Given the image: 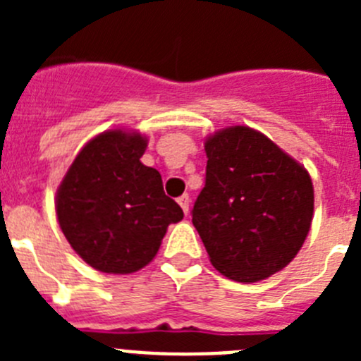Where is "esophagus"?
Returning <instances> with one entry per match:
<instances>
[{
	"label": "esophagus",
	"mask_w": 361,
	"mask_h": 361,
	"mask_svg": "<svg viewBox=\"0 0 361 361\" xmlns=\"http://www.w3.org/2000/svg\"><path fill=\"white\" fill-rule=\"evenodd\" d=\"M177 202L180 204V208H183L184 213L190 212V202H191V199H190V195H188V193H184L183 197H178Z\"/></svg>",
	"instance_id": "1"
}]
</instances>
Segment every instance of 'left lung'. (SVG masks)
Masks as SVG:
<instances>
[{"mask_svg": "<svg viewBox=\"0 0 361 361\" xmlns=\"http://www.w3.org/2000/svg\"><path fill=\"white\" fill-rule=\"evenodd\" d=\"M204 148L206 184L191 222L213 267L244 283L275 275L296 257L311 228V177L247 126L216 132Z\"/></svg>", "mask_w": 361, "mask_h": 361, "instance_id": "left-lung-1", "label": "left lung"}]
</instances>
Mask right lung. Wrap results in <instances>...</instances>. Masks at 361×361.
I'll return each instance as SVG.
<instances>
[{"label": "right lung", "mask_w": 361, "mask_h": 361, "mask_svg": "<svg viewBox=\"0 0 361 361\" xmlns=\"http://www.w3.org/2000/svg\"><path fill=\"white\" fill-rule=\"evenodd\" d=\"M141 133L110 130L79 152L57 190L59 226L94 269L128 275L153 260L168 226L184 213L162 190L155 168L141 162Z\"/></svg>", "instance_id": "add662e5"}]
</instances>
